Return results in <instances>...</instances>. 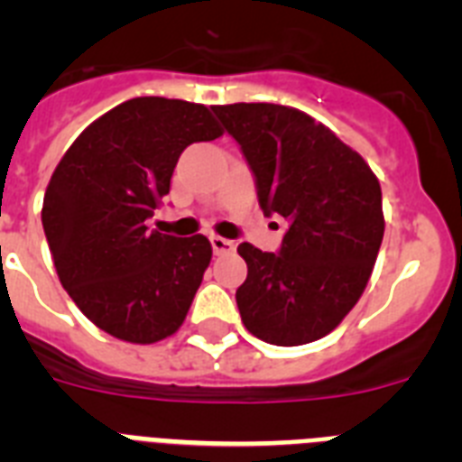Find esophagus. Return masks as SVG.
<instances>
[{"mask_svg":"<svg viewBox=\"0 0 462 462\" xmlns=\"http://www.w3.org/2000/svg\"><path fill=\"white\" fill-rule=\"evenodd\" d=\"M210 245L215 254H228V252L236 250V243L228 238H222V236H210Z\"/></svg>","mask_w":462,"mask_h":462,"instance_id":"1","label":"esophagus"}]
</instances>
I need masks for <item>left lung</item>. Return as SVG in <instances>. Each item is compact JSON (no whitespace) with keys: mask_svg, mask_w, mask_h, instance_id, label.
I'll return each instance as SVG.
<instances>
[{"mask_svg":"<svg viewBox=\"0 0 462 462\" xmlns=\"http://www.w3.org/2000/svg\"><path fill=\"white\" fill-rule=\"evenodd\" d=\"M240 145L266 217L287 219L280 250L238 245L247 280L236 291L245 328L296 346L328 336L368 284L383 238L382 189L328 126L280 104L212 106Z\"/></svg>","mask_w":462,"mask_h":462,"instance_id":"8db88e82","label":"left lung"}]
</instances>
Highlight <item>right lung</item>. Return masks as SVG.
<instances>
[{"label":"right lung","mask_w":462,"mask_h":462,"mask_svg":"<svg viewBox=\"0 0 462 462\" xmlns=\"http://www.w3.org/2000/svg\"><path fill=\"white\" fill-rule=\"evenodd\" d=\"M217 136L206 106L138 97L92 122L57 164L41 210L57 275L113 337L152 345L185 321L212 247L148 231V219L182 150Z\"/></svg>","instance_id":"add662e5"}]
</instances>
